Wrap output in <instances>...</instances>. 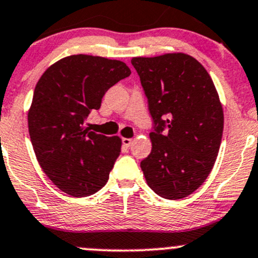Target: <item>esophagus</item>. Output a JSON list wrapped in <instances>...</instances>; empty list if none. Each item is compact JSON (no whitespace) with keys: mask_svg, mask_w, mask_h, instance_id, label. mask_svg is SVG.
<instances>
[{"mask_svg":"<svg viewBox=\"0 0 258 258\" xmlns=\"http://www.w3.org/2000/svg\"><path fill=\"white\" fill-rule=\"evenodd\" d=\"M132 144V139H122V145L126 148H128Z\"/></svg>","mask_w":258,"mask_h":258,"instance_id":"esophagus-1","label":"esophagus"}]
</instances>
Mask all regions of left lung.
I'll return each instance as SVG.
<instances>
[{"mask_svg":"<svg viewBox=\"0 0 258 258\" xmlns=\"http://www.w3.org/2000/svg\"><path fill=\"white\" fill-rule=\"evenodd\" d=\"M131 63L153 119L152 150L141 161L145 178L158 196L181 200L215 165L223 132L220 97L209 72L189 54L134 57Z\"/></svg>","mask_w":258,"mask_h":258,"instance_id":"left-lung-1","label":"left lung"}]
</instances>
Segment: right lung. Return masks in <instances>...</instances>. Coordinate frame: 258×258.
I'll return each instance as SVG.
<instances>
[{"label":"right lung","instance_id":"add662e5","mask_svg":"<svg viewBox=\"0 0 258 258\" xmlns=\"http://www.w3.org/2000/svg\"><path fill=\"white\" fill-rule=\"evenodd\" d=\"M130 75L122 61L72 54L38 80L28 111L31 142L43 172L64 194L90 196L107 182L122 141L90 131L85 119L101 107L106 91Z\"/></svg>","mask_w":258,"mask_h":258}]
</instances>
